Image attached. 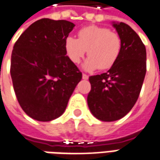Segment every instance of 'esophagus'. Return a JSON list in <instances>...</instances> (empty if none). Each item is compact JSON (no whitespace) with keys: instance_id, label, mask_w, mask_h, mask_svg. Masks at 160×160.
I'll use <instances>...</instances> for the list:
<instances>
[{"instance_id":"esophagus-1","label":"esophagus","mask_w":160,"mask_h":160,"mask_svg":"<svg viewBox=\"0 0 160 160\" xmlns=\"http://www.w3.org/2000/svg\"><path fill=\"white\" fill-rule=\"evenodd\" d=\"M88 78H89V76H88V74H86V73H83V74H82V79H83V80H88Z\"/></svg>"}]
</instances>
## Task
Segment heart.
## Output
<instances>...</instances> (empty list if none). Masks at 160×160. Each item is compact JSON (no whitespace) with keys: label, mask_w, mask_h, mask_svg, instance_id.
<instances>
[{"label":"heart","mask_w":160,"mask_h":160,"mask_svg":"<svg viewBox=\"0 0 160 160\" xmlns=\"http://www.w3.org/2000/svg\"><path fill=\"white\" fill-rule=\"evenodd\" d=\"M78 36L79 39L68 36L65 40L66 53L72 63L78 64L87 50L89 58L84 63L86 70H106L119 59L122 40L118 33L104 27L88 26L79 31Z\"/></svg>","instance_id":"b5f03b06"}]
</instances>
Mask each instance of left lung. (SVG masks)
Here are the masks:
<instances>
[{"mask_svg":"<svg viewBox=\"0 0 160 160\" xmlns=\"http://www.w3.org/2000/svg\"><path fill=\"white\" fill-rule=\"evenodd\" d=\"M122 40L119 59L107 72L89 77L88 107L102 121L123 118L138 99L146 72V47L131 27L113 23Z\"/></svg>","mask_w":160,"mask_h":160,"instance_id":"1","label":"left lung"}]
</instances>
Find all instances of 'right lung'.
<instances>
[{
    "label": "right lung",
    "mask_w": 160,
    "mask_h": 160,
    "mask_svg": "<svg viewBox=\"0 0 160 160\" xmlns=\"http://www.w3.org/2000/svg\"><path fill=\"white\" fill-rule=\"evenodd\" d=\"M73 27L65 20L41 19L14 44L10 66L14 90L22 110L32 119L51 121L62 115L82 79L65 49Z\"/></svg>",
    "instance_id": "obj_1"
}]
</instances>
